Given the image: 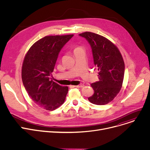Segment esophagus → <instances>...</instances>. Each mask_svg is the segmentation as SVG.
<instances>
[{"label":"esophagus","instance_id":"obj_1","mask_svg":"<svg viewBox=\"0 0 150 150\" xmlns=\"http://www.w3.org/2000/svg\"><path fill=\"white\" fill-rule=\"evenodd\" d=\"M84 86V85L83 83H81L78 85H75V86H73V87H77V88H82Z\"/></svg>","mask_w":150,"mask_h":150}]
</instances>
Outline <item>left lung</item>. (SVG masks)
Returning a JSON list of instances; mask_svg holds the SVG:
<instances>
[{
    "label": "left lung",
    "instance_id": "obj_1",
    "mask_svg": "<svg viewBox=\"0 0 150 150\" xmlns=\"http://www.w3.org/2000/svg\"><path fill=\"white\" fill-rule=\"evenodd\" d=\"M79 36L90 43L94 65L99 71V81L91 84L94 93L88 100L95 105L107 104L122 88L125 73L124 60L117 47L107 38L91 32H85Z\"/></svg>",
    "mask_w": 150,
    "mask_h": 150
}]
</instances>
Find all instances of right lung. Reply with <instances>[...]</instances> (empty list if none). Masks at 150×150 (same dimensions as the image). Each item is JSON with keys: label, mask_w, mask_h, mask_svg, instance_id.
I'll list each match as a JSON object with an SVG mask.
<instances>
[{"label": "right lung", "mask_w": 150, "mask_h": 150, "mask_svg": "<svg viewBox=\"0 0 150 150\" xmlns=\"http://www.w3.org/2000/svg\"><path fill=\"white\" fill-rule=\"evenodd\" d=\"M73 34L45 36L35 42L23 60L22 79L32 100L42 108L52 111L62 105L68 87L50 81L60 50Z\"/></svg>", "instance_id": "add662e5"}]
</instances>
